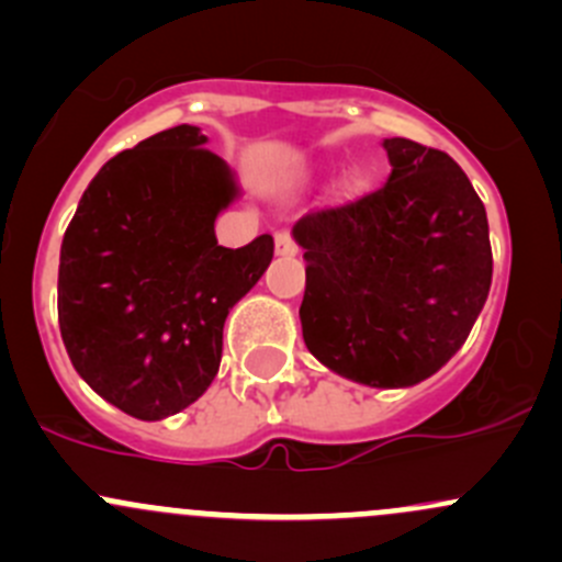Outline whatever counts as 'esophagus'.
Listing matches in <instances>:
<instances>
[{"instance_id":"34e87169","label":"esophagus","mask_w":562,"mask_h":562,"mask_svg":"<svg viewBox=\"0 0 562 562\" xmlns=\"http://www.w3.org/2000/svg\"><path fill=\"white\" fill-rule=\"evenodd\" d=\"M274 247H277V255H296L299 252V245H296V239L291 236V231H277Z\"/></svg>"}]
</instances>
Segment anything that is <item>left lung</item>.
I'll return each instance as SVG.
<instances>
[{"instance_id":"1","label":"left lung","mask_w":562,"mask_h":562,"mask_svg":"<svg viewBox=\"0 0 562 562\" xmlns=\"http://www.w3.org/2000/svg\"><path fill=\"white\" fill-rule=\"evenodd\" d=\"M381 190L304 214V342L328 370L375 389L435 375L490 296L481 198L446 151L386 138Z\"/></svg>"}]
</instances>
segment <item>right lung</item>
<instances>
[{
	"label": "right lung",
	"instance_id": "obj_1",
	"mask_svg": "<svg viewBox=\"0 0 562 562\" xmlns=\"http://www.w3.org/2000/svg\"><path fill=\"white\" fill-rule=\"evenodd\" d=\"M190 124L119 151L83 192L59 258V328L78 375L144 422L195 402L223 359L231 307L274 239L217 245L234 176Z\"/></svg>",
	"mask_w": 562,
	"mask_h": 562
}]
</instances>
